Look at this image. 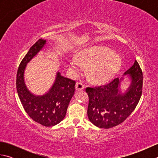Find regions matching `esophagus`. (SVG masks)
I'll return each instance as SVG.
<instances>
[{
  "label": "esophagus",
  "instance_id": "34e87169",
  "mask_svg": "<svg viewBox=\"0 0 158 158\" xmlns=\"http://www.w3.org/2000/svg\"><path fill=\"white\" fill-rule=\"evenodd\" d=\"M85 86L82 83L79 82V83H77L75 85V89L77 90V91H80V90H82L84 89Z\"/></svg>",
  "mask_w": 158,
  "mask_h": 158
}]
</instances>
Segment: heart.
<instances>
[{"instance_id":"1","label":"heart","mask_w":158,"mask_h":158,"mask_svg":"<svg viewBox=\"0 0 158 158\" xmlns=\"http://www.w3.org/2000/svg\"><path fill=\"white\" fill-rule=\"evenodd\" d=\"M122 60L117 53L102 47H95L83 50L77 58L69 62V69L78 73L81 65L89 66L87 74L95 82H105L113 77L118 71Z\"/></svg>"}]
</instances>
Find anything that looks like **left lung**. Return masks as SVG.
Wrapping results in <instances>:
<instances>
[{
    "instance_id": "obj_1",
    "label": "left lung",
    "mask_w": 158,
    "mask_h": 158,
    "mask_svg": "<svg viewBox=\"0 0 158 158\" xmlns=\"http://www.w3.org/2000/svg\"><path fill=\"white\" fill-rule=\"evenodd\" d=\"M127 75L131 82L125 93L119 89L123 77L106 85L85 89L89 96L88 116L94 125L100 128H110L122 123L135 109L141 97L143 79L136 60L123 74Z\"/></svg>"
}]
</instances>
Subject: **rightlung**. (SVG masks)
I'll return each mask as SVG.
<instances>
[{
  "label": "right lung",
  "mask_w": 158,
  "mask_h": 158,
  "mask_svg": "<svg viewBox=\"0 0 158 158\" xmlns=\"http://www.w3.org/2000/svg\"><path fill=\"white\" fill-rule=\"evenodd\" d=\"M45 44L46 40L39 39L23 58L17 73L16 88L20 101L30 117L43 126L49 127L64 118L70 100L75 94V81L58 72L52 88L45 94L36 96L29 91L24 82L25 69Z\"/></svg>",
  "instance_id": "add662e5"
}]
</instances>
